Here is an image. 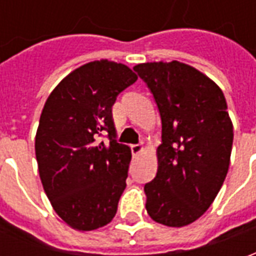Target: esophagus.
I'll use <instances>...</instances> for the list:
<instances>
[{"instance_id": "34e87169", "label": "esophagus", "mask_w": 256, "mask_h": 256, "mask_svg": "<svg viewBox=\"0 0 256 256\" xmlns=\"http://www.w3.org/2000/svg\"><path fill=\"white\" fill-rule=\"evenodd\" d=\"M130 150H132V154H133V156H137L140 154V152H142V145L141 144H133L130 145Z\"/></svg>"}]
</instances>
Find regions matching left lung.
<instances>
[{
  "instance_id": "obj_1",
  "label": "left lung",
  "mask_w": 256,
  "mask_h": 256,
  "mask_svg": "<svg viewBox=\"0 0 256 256\" xmlns=\"http://www.w3.org/2000/svg\"><path fill=\"white\" fill-rule=\"evenodd\" d=\"M134 71L154 94L162 119L158 172L145 184L146 212L181 228L208 210L230 163L233 124L220 86L180 62L137 64Z\"/></svg>"
}]
</instances>
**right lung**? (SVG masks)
I'll use <instances>...</instances> for the list:
<instances>
[{
  "mask_svg": "<svg viewBox=\"0 0 256 256\" xmlns=\"http://www.w3.org/2000/svg\"><path fill=\"white\" fill-rule=\"evenodd\" d=\"M137 75L124 64L96 60L53 89L42 110L36 156L53 210L72 229L110 224L126 188L132 150L116 141L112 106ZM108 134L106 143L96 141Z\"/></svg>",
  "mask_w": 256,
  "mask_h": 256,
  "instance_id": "1",
  "label": "right lung"
}]
</instances>
